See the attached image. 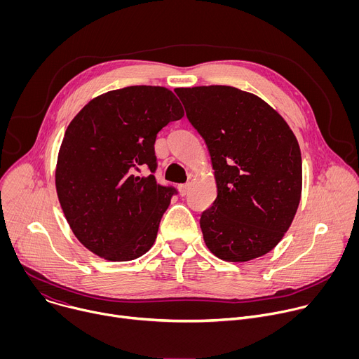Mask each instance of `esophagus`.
<instances>
[{"label": "esophagus", "instance_id": "obj_1", "mask_svg": "<svg viewBox=\"0 0 359 359\" xmlns=\"http://www.w3.org/2000/svg\"><path fill=\"white\" fill-rule=\"evenodd\" d=\"M179 193H180V196H186L187 193H189V189H190V184L189 183H186V184H179Z\"/></svg>", "mask_w": 359, "mask_h": 359}]
</instances>
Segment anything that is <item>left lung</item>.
Listing matches in <instances>:
<instances>
[{"instance_id": "obj_1", "label": "left lung", "mask_w": 359, "mask_h": 359, "mask_svg": "<svg viewBox=\"0 0 359 359\" xmlns=\"http://www.w3.org/2000/svg\"><path fill=\"white\" fill-rule=\"evenodd\" d=\"M175 92L206 142L217 184L213 206L200 217L204 243L224 262L262 257L281 241L301 200L295 135L267 102L234 86Z\"/></svg>"}]
</instances>
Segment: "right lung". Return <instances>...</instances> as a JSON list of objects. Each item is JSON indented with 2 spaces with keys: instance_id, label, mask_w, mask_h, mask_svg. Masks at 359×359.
<instances>
[{
  "instance_id": "1",
  "label": "right lung",
  "mask_w": 359,
  "mask_h": 359,
  "mask_svg": "<svg viewBox=\"0 0 359 359\" xmlns=\"http://www.w3.org/2000/svg\"><path fill=\"white\" fill-rule=\"evenodd\" d=\"M184 115L163 86H128L93 97L62 139L55 186L75 237L109 262H130L150 250L173 187L156 183L159 130ZM147 167L151 175L139 177Z\"/></svg>"
}]
</instances>
